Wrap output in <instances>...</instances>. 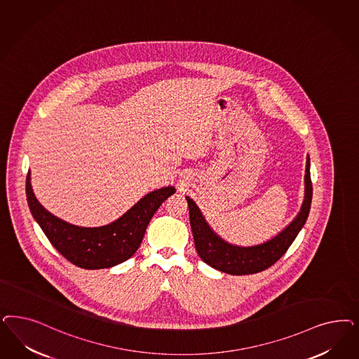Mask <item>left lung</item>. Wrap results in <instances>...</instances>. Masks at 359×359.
I'll return each instance as SVG.
<instances>
[{
    "instance_id": "left-lung-1",
    "label": "left lung",
    "mask_w": 359,
    "mask_h": 359,
    "mask_svg": "<svg viewBox=\"0 0 359 359\" xmlns=\"http://www.w3.org/2000/svg\"><path fill=\"white\" fill-rule=\"evenodd\" d=\"M309 168L311 160L308 157L305 170V198L300 212L290 222V226L275 238L257 245L241 247L223 241L211 230L196 202L191 198L186 197L189 205L190 226L199 257L208 266L230 275H251L273 266L287 252L308 219L313 194Z\"/></svg>"
}]
</instances>
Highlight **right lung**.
<instances>
[{
    "mask_svg": "<svg viewBox=\"0 0 359 359\" xmlns=\"http://www.w3.org/2000/svg\"><path fill=\"white\" fill-rule=\"evenodd\" d=\"M175 193L173 186L148 193L115 222L100 227H81L48 212L35 198L30 172L26 177L29 208L59 254L84 269H102L117 266L139 250L154 212L165 199Z\"/></svg>",
    "mask_w": 359,
    "mask_h": 359,
    "instance_id": "right-lung-1",
    "label": "right lung"
}]
</instances>
